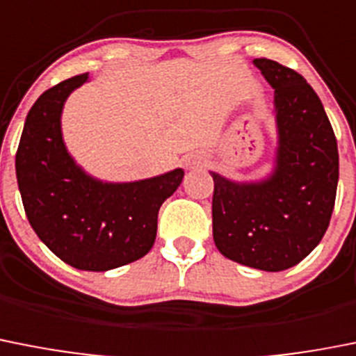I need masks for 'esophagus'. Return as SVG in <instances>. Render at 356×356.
I'll return each mask as SVG.
<instances>
[{
	"instance_id": "34e87169",
	"label": "esophagus",
	"mask_w": 356,
	"mask_h": 356,
	"mask_svg": "<svg viewBox=\"0 0 356 356\" xmlns=\"http://www.w3.org/2000/svg\"><path fill=\"white\" fill-rule=\"evenodd\" d=\"M207 165V161H204L203 156L200 155H194V156H188L187 161H185V168L187 169H201Z\"/></svg>"
}]
</instances>
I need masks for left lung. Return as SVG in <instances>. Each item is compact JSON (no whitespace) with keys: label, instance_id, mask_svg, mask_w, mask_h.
I'll list each match as a JSON object with an SVG mask.
<instances>
[{"label":"left lung","instance_id":"left-lung-1","mask_svg":"<svg viewBox=\"0 0 356 356\" xmlns=\"http://www.w3.org/2000/svg\"><path fill=\"white\" fill-rule=\"evenodd\" d=\"M252 63L275 90V165L257 181L210 172L213 242L227 259L280 272L307 257L330 224L337 139L321 100L298 72L266 58Z\"/></svg>","mask_w":356,"mask_h":356}]
</instances>
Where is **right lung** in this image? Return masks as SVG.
Here are the masks:
<instances>
[{
  "label": "right lung",
  "instance_id": "1",
  "mask_svg": "<svg viewBox=\"0 0 356 356\" xmlns=\"http://www.w3.org/2000/svg\"><path fill=\"white\" fill-rule=\"evenodd\" d=\"M88 79L70 77L38 97L26 116L15 172L26 217L42 242L74 268L106 272L149 252L159 210L180 187L184 169L111 184L76 164L63 141L61 113Z\"/></svg>",
  "mask_w": 356,
  "mask_h": 356
}]
</instances>
